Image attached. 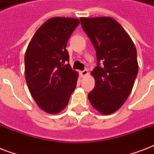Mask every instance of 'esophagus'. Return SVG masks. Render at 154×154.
<instances>
[{"instance_id":"34e87169","label":"esophagus","mask_w":154,"mask_h":154,"mask_svg":"<svg viewBox=\"0 0 154 154\" xmlns=\"http://www.w3.org/2000/svg\"><path fill=\"white\" fill-rule=\"evenodd\" d=\"M87 74H88V71H87V69H84L83 71H81L80 72V75L82 77H86Z\"/></svg>"}]
</instances>
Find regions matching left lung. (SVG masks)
Returning a JSON list of instances; mask_svg holds the SVG:
<instances>
[{
  "instance_id": "1",
  "label": "left lung",
  "mask_w": 154,
  "mask_h": 154,
  "mask_svg": "<svg viewBox=\"0 0 154 154\" xmlns=\"http://www.w3.org/2000/svg\"><path fill=\"white\" fill-rule=\"evenodd\" d=\"M80 21L97 54V65L91 72L96 85L88 98L99 112L110 115L121 107L132 91L139 71L136 48L114 19L81 18Z\"/></svg>"
}]
</instances>
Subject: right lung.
<instances>
[{
  "label": "right lung",
  "instance_id": "right-lung-1",
  "mask_svg": "<svg viewBox=\"0 0 154 154\" xmlns=\"http://www.w3.org/2000/svg\"><path fill=\"white\" fill-rule=\"evenodd\" d=\"M73 18L49 19L35 32L25 56V79L31 96L42 110H63L76 88L77 72L72 69L66 49L79 25Z\"/></svg>",
  "mask_w": 154,
  "mask_h": 154
}]
</instances>
